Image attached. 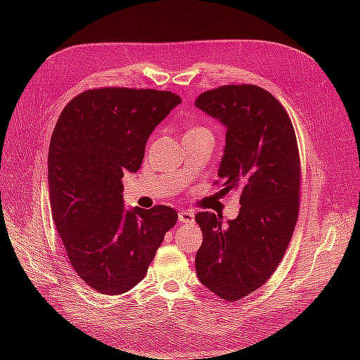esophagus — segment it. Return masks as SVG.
<instances>
[{"mask_svg": "<svg viewBox=\"0 0 360 360\" xmlns=\"http://www.w3.org/2000/svg\"><path fill=\"white\" fill-rule=\"evenodd\" d=\"M179 221L183 224H193L195 222V214L188 210H181L179 213Z\"/></svg>", "mask_w": 360, "mask_h": 360, "instance_id": "34e87169", "label": "esophagus"}]
</instances>
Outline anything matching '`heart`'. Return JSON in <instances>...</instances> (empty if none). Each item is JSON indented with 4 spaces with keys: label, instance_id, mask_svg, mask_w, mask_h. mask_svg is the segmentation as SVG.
Returning a JSON list of instances; mask_svg holds the SVG:
<instances>
[{
    "label": "heart",
    "instance_id": "heart-1",
    "mask_svg": "<svg viewBox=\"0 0 360 360\" xmlns=\"http://www.w3.org/2000/svg\"><path fill=\"white\" fill-rule=\"evenodd\" d=\"M192 132H209L205 127H201V126H193L188 130V134H192Z\"/></svg>",
    "mask_w": 360,
    "mask_h": 360
}]
</instances>
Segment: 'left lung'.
Wrapping results in <instances>:
<instances>
[{"mask_svg": "<svg viewBox=\"0 0 360 360\" xmlns=\"http://www.w3.org/2000/svg\"><path fill=\"white\" fill-rule=\"evenodd\" d=\"M195 106L226 127L217 176L221 192H237L242 205L226 225L221 214L195 216L204 236L195 269L204 287L236 302L266 284L291 240L300 198L296 134L284 106L257 85L219 86Z\"/></svg>", "mask_w": 360, "mask_h": 360, "instance_id": "1", "label": "left lung"}]
</instances>
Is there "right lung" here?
I'll return each instance as SVG.
<instances>
[{"label": "right lung", "instance_id": "1", "mask_svg": "<svg viewBox=\"0 0 360 360\" xmlns=\"http://www.w3.org/2000/svg\"><path fill=\"white\" fill-rule=\"evenodd\" d=\"M181 99L124 86L86 90L66 105L52 132L48 181L52 219L78 276L117 296L144 279L177 212L124 209V174L136 172L147 139Z\"/></svg>", "mask_w": 360, "mask_h": 360}]
</instances>
